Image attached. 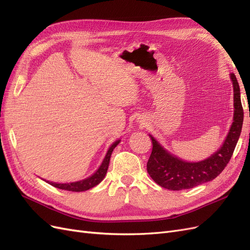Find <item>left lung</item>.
<instances>
[{"label": "left lung", "instance_id": "obj_1", "mask_svg": "<svg viewBox=\"0 0 250 250\" xmlns=\"http://www.w3.org/2000/svg\"><path fill=\"white\" fill-rule=\"evenodd\" d=\"M233 86V120L222 147L208 158L198 163L185 162L165 150L152 135V152L147 163V171L155 183L172 191L197 187L215 179L229 164L236 148L243 125V107L236 75L230 74Z\"/></svg>", "mask_w": 250, "mask_h": 250}]
</instances>
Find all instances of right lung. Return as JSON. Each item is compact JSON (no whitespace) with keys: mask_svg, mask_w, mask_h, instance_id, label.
Masks as SVG:
<instances>
[{"mask_svg":"<svg viewBox=\"0 0 250 250\" xmlns=\"http://www.w3.org/2000/svg\"><path fill=\"white\" fill-rule=\"evenodd\" d=\"M119 143H120V140L113 143L112 145L109 147L107 153H106V155H105V158L103 160L99 169H98L92 176L87 177L86 179L76 181V183H70V184H56V183H52V181H47V183L57 188H62V190L72 191V192L87 191V190H89V188H94L95 186L99 185L103 180V178L105 177V174H106V172H107L112 151L117 147Z\"/></svg>","mask_w":250,"mask_h":250,"instance_id":"right-lung-1","label":"right lung"}]
</instances>
